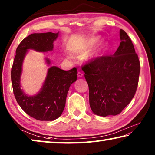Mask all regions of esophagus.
Listing matches in <instances>:
<instances>
[{
  "label": "esophagus",
  "mask_w": 155,
  "mask_h": 155,
  "mask_svg": "<svg viewBox=\"0 0 155 155\" xmlns=\"http://www.w3.org/2000/svg\"><path fill=\"white\" fill-rule=\"evenodd\" d=\"M77 76L78 77H82L83 76V74L82 72H78V74H77Z\"/></svg>",
  "instance_id": "34e87169"
}]
</instances>
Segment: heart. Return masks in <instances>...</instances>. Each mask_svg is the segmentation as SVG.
I'll list each match as a JSON object with an SVG mask.
<instances>
[{
    "label": "heart",
    "instance_id": "obj_1",
    "mask_svg": "<svg viewBox=\"0 0 155 155\" xmlns=\"http://www.w3.org/2000/svg\"><path fill=\"white\" fill-rule=\"evenodd\" d=\"M98 39H99L98 37H92L87 39V40L85 41V43L81 46L78 51L79 53H83L86 51L88 50L97 43ZM106 48V43L104 41L99 42V43H97L91 49H89L85 53L83 58L84 60L88 61L96 60V59L99 58L103 55V53L105 51Z\"/></svg>",
    "mask_w": 155,
    "mask_h": 155
}]
</instances>
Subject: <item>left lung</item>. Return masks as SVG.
<instances>
[{
    "label": "left lung",
    "instance_id": "1",
    "mask_svg": "<svg viewBox=\"0 0 155 155\" xmlns=\"http://www.w3.org/2000/svg\"><path fill=\"white\" fill-rule=\"evenodd\" d=\"M113 55L102 56L83 67L89 85V105L101 117L119 114L130 103L138 85L140 64L134 45L124 30Z\"/></svg>",
    "mask_w": 155,
    "mask_h": 155
}]
</instances>
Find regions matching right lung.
Here are the masks:
<instances>
[{
	"instance_id": "right-lung-1",
	"label": "right lung",
	"mask_w": 155,
	"mask_h": 155,
	"mask_svg": "<svg viewBox=\"0 0 155 155\" xmlns=\"http://www.w3.org/2000/svg\"><path fill=\"white\" fill-rule=\"evenodd\" d=\"M59 35V32L35 33L27 36L16 49L11 68V82L17 102L26 114L38 120H54L61 116L70 87L77 81V70L73 68L64 70L58 66H51L40 91L34 95H28L21 89L22 66L29 49L42 53L52 51L53 43ZM45 62L48 66L51 64L47 58Z\"/></svg>"
}]
</instances>
